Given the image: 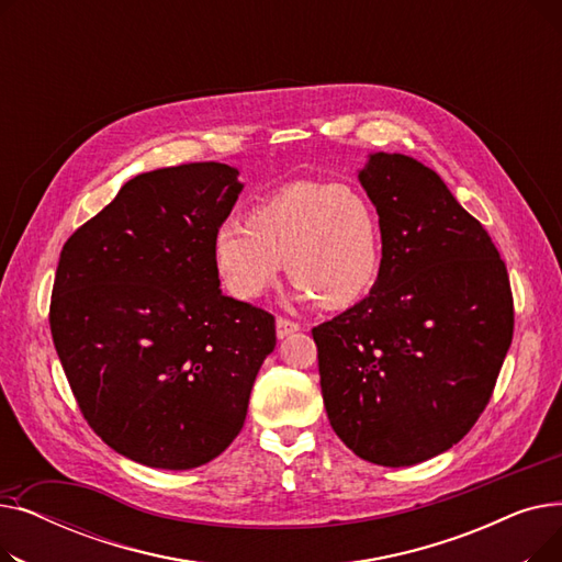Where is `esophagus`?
Returning a JSON list of instances; mask_svg holds the SVG:
<instances>
[{
  "mask_svg": "<svg viewBox=\"0 0 562 562\" xmlns=\"http://www.w3.org/2000/svg\"><path fill=\"white\" fill-rule=\"evenodd\" d=\"M299 330H301L299 323H293V321H289V318L278 316V321H276V333H278V339H284V337H289V335H293V333H299Z\"/></svg>",
  "mask_w": 562,
  "mask_h": 562,
  "instance_id": "obj_1",
  "label": "esophagus"
}]
</instances>
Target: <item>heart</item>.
<instances>
[{
  "instance_id": "b5f03b06",
  "label": "heart",
  "mask_w": 562,
  "mask_h": 562,
  "mask_svg": "<svg viewBox=\"0 0 562 562\" xmlns=\"http://www.w3.org/2000/svg\"><path fill=\"white\" fill-rule=\"evenodd\" d=\"M212 263L236 301L269 291L286 263L299 301L339 310L362 301L382 266V227L367 195L346 184L293 182L259 200L248 221H223Z\"/></svg>"
}]
</instances>
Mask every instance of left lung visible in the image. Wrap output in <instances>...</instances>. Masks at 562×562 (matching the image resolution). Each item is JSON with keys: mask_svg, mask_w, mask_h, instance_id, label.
Segmentation results:
<instances>
[{"mask_svg": "<svg viewBox=\"0 0 562 562\" xmlns=\"http://www.w3.org/2000/svg\"><path fill=\"white\" fill-rule=\"evenodd\" d=\"M358 180L382 227L369 296L312 330L333 430L373 464L449 451L485 409L513 341L506 263L441 177L373 153Z\"/></svg>", "mask_w": 562, "mask_h": 562, "instance_id": "8db88e82", "label": "left lung"}]
</instances>
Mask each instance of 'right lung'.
<instances>
[{
	"mask_svg": "<svg viewBox=\"0 0 562 562\" xmlns=\"http://www.w3.org/2000/svg\"><path fill=\"white\" fill-rule=\"evenodd\" d=\"M244 191L227 164L136 175L56 266L49 328L83 417L134 462L184 471L239 435L276 318L223 296L214 229Z\"/></svg>",
	"mask_w": 562,
	"mask_h": 562,
	"instance_id": "obj_1",
	"label": "right lung"
}]
</instances>
